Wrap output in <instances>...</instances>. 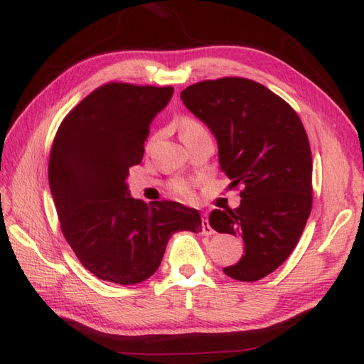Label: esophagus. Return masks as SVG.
<instances>
[{"label":"esophagus","mask_w":364,"mask_h":364,"mask_svg":"<svg viewBox=\"0 0 364 364\" xmlns=\"http://www.w3.org/2000/svg\"><path fill=\"white\" fill-rule=\"evenodd\" d=\"M213 233H214V230H213L211 225H210V220H208L206 214H203V218H202V235L211 236Z\"/></svg>","instance_id":"1"}]
</instances>
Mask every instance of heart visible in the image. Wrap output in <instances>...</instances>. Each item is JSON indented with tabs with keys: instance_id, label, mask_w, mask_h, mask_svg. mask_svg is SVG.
I'll return each instance as SVG.
<instances>
[{
	"instance_id": "heart-1",
	"label": "heart",
	"mask_w": 364,
	"mask_h": 364,
	"mask_svg": "<svg viewBox=\"0 0 364 364\" xmlns=\"http://www.w3.org/2000/svg\"><path fill=\"white\" fill-rule=\"evenodd\" d=\"M200 131H205L203 125L198 120L186 117L180 122V133L181 137L189 136V134H196L200 133ZM172 189L183 197H192V183L188 180H175L172 183Z\"/></svg>"
}]
</instances>
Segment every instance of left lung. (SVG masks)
<instances>
[{"label":"left lung","mask_w":364,"mask_h":364,"mask_svg":"<svg viewBox=\"0 0 364 364\" xmlns=\"http://www.w3.org/2000/svg\"><path fill=\"white\" fill-rule=\"evenodd\" d=\"M188 109L211 129L220 168L241 186V205L214 210L210 225L242 237L244 255L223 272L239 282L272 274L296 249L313 205V161L297 112L259 82L202 81L181 92Z\"/></svg>","instance_id":"obj_1"}]
</instances>
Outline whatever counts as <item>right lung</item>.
Returning a JSON list of instances; mask_svg holds the SVG:
<instances>
[{
  "label": "right lung",
  "mask_w": 364,
  "mask_h": 364,
  "mask_svg": "<svg viewBox=\"0 0 364 364\" xmlns=\"http://www.w3.org/2000/svg\"><path fill=\"white\" fill-rule=\"evenodd\" d=\"M173 87L109 82L68 112L53 141L48 181L60 230L102 280L136 284L156 272L176 231L202 230L194 208L129 196V167L144 156L150 123Z\"/></svg>",
  "instance_id": "add662e5"
}]
</instances>
